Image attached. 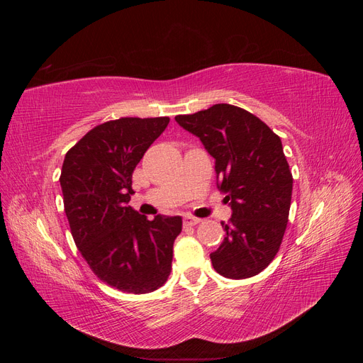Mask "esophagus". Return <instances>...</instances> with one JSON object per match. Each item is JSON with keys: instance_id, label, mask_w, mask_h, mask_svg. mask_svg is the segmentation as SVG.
Listing matches in <instances>:
<instances>
[{"instance_id": "esophagus-1", "label": "esophagus", "mask_w": 363, "mask_h": 363, "mask_svg": "<svg viewBox=\"0 0 363 363\" xmlns=\"http://www.w3.org/2000/svg\"><path fill=\"white\" fill-rule=\"evenodd\" d=\"M200 223H201V219L200 218H194V216H184V219H183V225H186V227L196 225V224H200Z\"/></svg>"}]
</instances>
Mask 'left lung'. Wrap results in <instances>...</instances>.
Segmentation results:
<instances>
[{
  "label": "left lung",
  "mask_w": 363,
  "mask_h": 363,
  "mask_svg": "<svg viewBox=\"0 0 363 363\" xmlns=\"http://www.w3.org/2000/svg\"><path fill=\"white\" fill-rule=\"evenodd\" d=\"M175 121L215 159L216 186L232 207L223 244L211 255L215 271L233 280L257 276L276 257L289 216L292 174L280 138L232 104Z\"/></svg>",
  "instance_id": "8db88e82"
}]
</instances>
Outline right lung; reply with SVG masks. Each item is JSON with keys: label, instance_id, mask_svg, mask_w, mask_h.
<instances>
[{"label": "right lung", "instance_id": "obj_1", "mask_svg": "<svg viewBox=\"0 0 363 363\" xmlns=\"http://www.w3.org/2000/svg\"><path fill=\"white\" fill-rule=\"evenodd\" d=\"M169 124L168 116L96 125L67 152L60 186L74 242L95 276L127 294H148L171 274L182 216L139 215L131 175Z\"/></svg>", "mask_w": 363, "mask_h": 363}]
</instances>
